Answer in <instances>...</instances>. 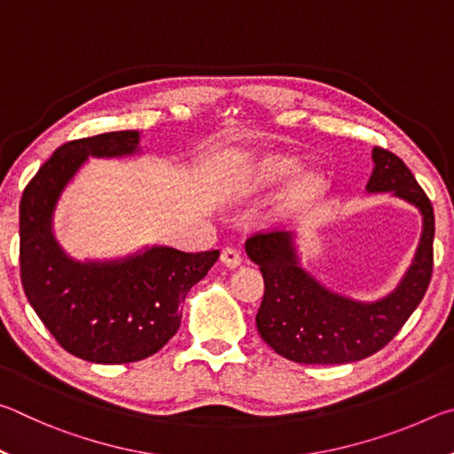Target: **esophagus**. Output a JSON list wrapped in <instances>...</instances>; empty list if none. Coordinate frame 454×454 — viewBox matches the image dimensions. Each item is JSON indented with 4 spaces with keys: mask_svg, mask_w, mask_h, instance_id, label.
I'll return each instance as SVG.
<instances>
[{
    "mask_svg": "<svg viewBox=\"0 0 454 454\" xmlns=\"http://www.w3.org/2000/svg\"><path fill=\"white\" fill-rule=\"evenodd\" d=\"M220 260H222V264H224V266L236 268V266L242 264V254H240V250L236 248V246H226V248L222 250Z\"/></svg>",
    "mask_w": 454,
    "mask_h": 454,
    "instance_id": "esophagus-1",
    "label": "esophagus"
}]
</instances>
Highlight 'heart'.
<instances>
[{
  "instance_id": "b5f03b06",
  "label": "heart",
  "mask_w": 454,
  "mask_h": 454,
  "mask_svg": "<svg viewBox=\"0 0 454 454\" xmlns=\"http://www.w3.org/2000/svg\"><path fill=\"white\" fill-rule=\"evenodd\" d=\"M298 172V164L290 158H270L260 166L258 170V182L260 184H276V182H284L288 180L290 176H294ZM314 188V180H304L301 186L296 188L294 194L296 196H304Z\"/></svg>"
}]
</instances>
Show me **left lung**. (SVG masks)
Here are the masks:
<instances>
[{
  "label": "left lung",
  "instance_id": "1",
  "mask_svg": "<svg viewBox=\"0 0 454 454\" xmlns=\"http://www.w3.org/2000/svg\"><path fill=\"white\" fill-rule=\"evenodd\" d=\"M374 170L366 190L393 192L417 206L422 234L409 270L388 296L358 302L328 290L298 262L294 236L284 230L246 240V254L260 266L264 298L256 314L262 340L301 364H347L379 352L393 340L420 304L433 276L434 212L425 190L393 152L372 148Z\"/></svg>",
  "mask_w": 454,
  "mask_h": 454
}]
</instances>
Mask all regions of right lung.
<instances>
[{
    "label": "right lung",
    "instance_id": "1",
    "mask_svg": "<svg viewBox=\"0 0 454 454\" xmlns=\"http://www.w3.org/2000/svg\"><path fill=\"white\" fill-rule=\"evenodd\" d=\"M140 152V132H107L67 142L27 184L20 204V268L26 296L70 355L98 364L148 358L178 333L188 290L220 252L152 246L118 260L80 262L53 236L61 192L91 158Z\"/></svg>",
    "mask_w": 454,
    "mask_h": 454
}]
</instances>
